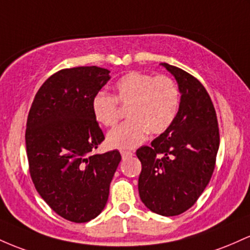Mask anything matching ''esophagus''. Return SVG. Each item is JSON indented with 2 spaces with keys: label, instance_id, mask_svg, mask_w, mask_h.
Instances as JSON below:
<instances>
[{
  "label": "esophagus",
  "instance_id": "obj_1",
  "mask_svg": "<svg viewBox=\"0 0 250 250\" xmlns=\"http://www.w3.org/2000/svg\"><path fill=\"white\" fill-rule=\"evenodd\" d=\"M120 155H122L123 158H126V157L133 156V153L131 151H120Z\"/></svg>",
  "mask_w": 250,
  "mask_h": 250
}]
</instances>
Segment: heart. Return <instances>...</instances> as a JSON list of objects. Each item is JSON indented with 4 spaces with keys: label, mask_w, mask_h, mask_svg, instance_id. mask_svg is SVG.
I'll list each match as a JSON object with an SVG mask.
<instances>
[{
    "label": "heart",
    "mask_w": 250,
    "mask_h": 250,
    "mask_svg": "<svg viewBox=\"0 0 250 250\" xmlns=\"http://www.w3.org/2000/svg\"><path fill=\"white\" fill-rule=\"evenodd\" d=\"M114 94H94L91 108L94 119L106 127H113L120 118L118 104L126 107L130 119L112 130L107 144L116 148H131L153 134L164 132L175 120L179 106V88L167 75L133 71L123 75L113 86Z\"/></svg>",
    "instance_id": "b5f03b06"
}]
</instances>
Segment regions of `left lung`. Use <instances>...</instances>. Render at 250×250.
<instances>
[{"mask_svg": "<svg viewBox=\"0 0 250 250\" xmlns=\"http://www.w3.org/2000/svg\"><path fill=\"white\" fill-rule=\"evenodd\" d=\"M175 77L181 103L175 120L151 142L137 150L142 163L140 200L151 211L176 216L191 208L208 186L215 169L220 132L208 92L178 67L163 62Z\"/></svg>", "mask_w": 250, "mask_h": 250, "instance_id": "obj_1", "label": "left lung"}]
</instances>
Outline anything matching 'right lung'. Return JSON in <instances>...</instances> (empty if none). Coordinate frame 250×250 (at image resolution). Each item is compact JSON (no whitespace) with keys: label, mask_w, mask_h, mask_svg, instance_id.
<instances>
[{"label":"right lung","mask_w":250,"mask_h":250,"mask_svg":"<svg viewBox=\"0 0 250 250\" xmlns=\"http://www.w3.org/2000/svg\"><path fill=\"white\" fill-rule=\"evenodd\" d=\"M111 79L97 66L61 69L43 83L29 110L26 148L35 189L58 215L75 223L105 208L119 151L91 155L105 139L91 100Z\"/></svg>","instance_id":"obj_1"}]
</instances>
